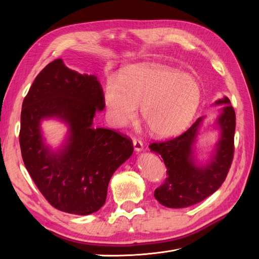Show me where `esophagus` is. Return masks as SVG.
I'll list each match as a JSON object with an SVG mask.
<instances>
[{
  "label": "esophagus",
  "mask_w": 259,
  "mask_h": 259,
  "mask_svg": "<svg viewBox=\"0 0 259 259\" xmlns=\"http://www.w3.org/2000/svg\"><path fill=\"white\" fill-rule=\"evenodd\" d=\"M133 145H134V150L136 152H140L144 150V145H143V142H140V140L134 138L133 139Z\"/></svg>",
  "instance_id": "34e87169"
}]
</instances>
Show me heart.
<instances>
[{
	"mask_svg": "<svg viewBox=\"0 0 259 259\" xmlns=\"http://www.w3.org/2000/svg\"><path fill=\"white\" fill-rule=\"evenodd\" d=\"M201 98L202 88L194 76L166 66L131 68L120 79L109 77L104 89L106 116L112 126H126L140 105L143 121L158 137L184 131Z\"/></svg>",
	"mask_w": 259,
	"mask_h": 259,
	"instance_id": "heart-1",
	"label": "heart"
}]
</instances>
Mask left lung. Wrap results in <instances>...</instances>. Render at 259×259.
Returning a JSON list of instances; mask_svg holds the SVG:
<instances>
[{
  "label": "left lung",
  "mask_w": 259,
  "mask_h": 259,
  "mask_svg": "<svg viewBox=\"0 0 259 259\" xmlns=\"http://www.w3.org/2000/svg\"><path fill=\"white\" fill-rule=\"evenodd\" d=\"M224 106L215 122L217 143L205 164L197 161L195 144L205 116L199 117L184 134L163 143H152L150 150L161 155L167 167L165 183L154 191L160 204L183 208L197 204L213 194L225 182L233 158L236 112L228 97L215 101Z\"/></svg>",
  "instance_id": "8db88e82"
}]
</instances>
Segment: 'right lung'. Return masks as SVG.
Returning a JSON list of instances; mask_svg holds the SVG:
<instances>
[{
	"label": "right lung",
	"instance_id": "add662e5",
	"mask_svg": "<svg viewBox=\"0 0 259 259\" xmlns=\"http://www.w3.org/2000/svg\"><path fill=\"white\" fill-rule=\"evenodd\" d=\"M105 109L104 92L94 74H81L56 59L37 74L23 99L19 143L23 163L38 190L55 208L90 215L105 204L114 171L134 151L132 139L93 127ZM65 122L67 137L56 151L45 142L40 124Z\"/></svg>",
	"mask_w": 259,
	"mask_h": 259
}]
</instances>
